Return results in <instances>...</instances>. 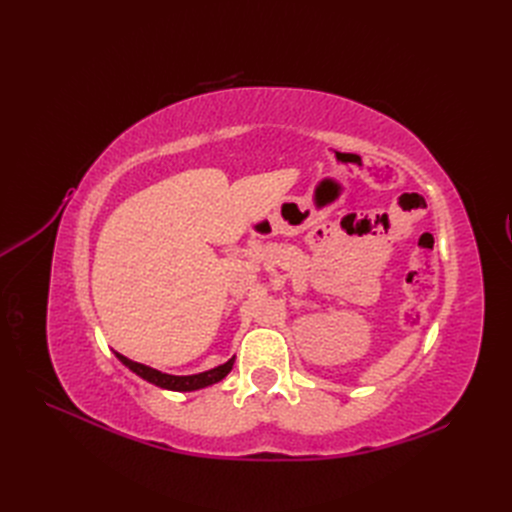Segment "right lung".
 Wrapping results in <instances>:
<instances>
[{
    "instance_id": "obj_1",
    "label": "right lung",
    "mask_w": 512,
    "mask_h": 512,
    "mask_svg": "<svg viewBox=\"0 0 512 512\" xmlns=\"http://www.w3.org/2000/svg\"><path fill=\"white\" fill-rule=\"evenodd\" d=\"M117 354V359L126 365L128 369H132L136 376H141L143 380L151 382L160 386V389H168V391H198V389H205V386H211L215 382H220L222 378H226L228 371L232 369V363H235V356H232L230 361H226L224 365L215 367V369H209V371H203V374H196V376H170V374H162V371L158 369H151L143 363H136V361H130L126 359V356Z\"/></svg>"
}]
</instances>
